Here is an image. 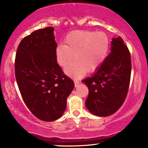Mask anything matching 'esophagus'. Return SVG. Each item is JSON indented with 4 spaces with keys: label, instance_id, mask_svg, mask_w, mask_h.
<instances>
[{
    "label": "esophagus",
    "instance_id": "1",
    "mask_svg": "<svg viewBox=\"0 0 148 148\" xmlns=\"http://www.w3.org/2000/svg\"><path fill=\"white\" fill-rule=\"evenodd\" d=\"M74 86H75V87H77V86H79V81H77V80H74Z\"/></svg>",
    "mask_w": 148,
    "mask_h": 148
}]
</instances>
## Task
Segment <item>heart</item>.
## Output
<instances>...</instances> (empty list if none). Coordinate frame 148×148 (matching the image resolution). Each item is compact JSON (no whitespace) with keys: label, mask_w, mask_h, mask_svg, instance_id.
Segmentation results:
<instances>
[{"label":"heart","mask_w":148,"mask_h":148,"mask_svg":"<svg viewBox=\"0 0 148 148\" xmlns=\"http://www.w3.org/2000/svg\"><path fill=\"white\" fill-rule=\"evenodd\" d=\"M65 45L60 44L56 50L58 64L66 67L65 72L74 77H81L86 72H95L101 67L110 48L109 37L103 32L74 30L66 35Z\"/></svg>","instance_id":"heart-1"}]
</instances>
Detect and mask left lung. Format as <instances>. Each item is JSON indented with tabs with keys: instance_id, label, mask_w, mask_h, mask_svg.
Wrapping results in <instances>:
<instances>
[{
	"instance_id": "obj_1",
	"label": "left lung",
	"mask_w": 148,
	"mask_h": 148,
	"mask_svg": "<svg viewBox=\"0 0 148 148\" xmlns=\"http://www.w3.org/2000/svg\"><path fill=\"white\" fill-rule=\"evenodd\" d=\"M132 62L128 47L121 37L113 38L111 52L91 77L83 80L89 93L86 106L92 114L108 116L115 113L126 99Z\"/></svg>"
}]
</instances>
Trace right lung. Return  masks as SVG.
<instances>
[{
  "label": "right lung",
  "instance_id": "1",
  "mask_svg": "<svg viewBox=\"0 0 148 148\" xmlns=\"http://www.w3.org/2000/svg\"><path fill=\"white\" fill-rule=\"evenodd\" d=\"M53 30L47 27L25 37L14 61L15 77L23 101L35 117L49 122L62 116L74 86L57 62Z\"/></svg>",
  "mask_w": 148,
  "mask_h": 148
}]
</instances>
